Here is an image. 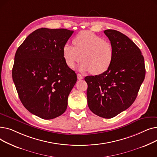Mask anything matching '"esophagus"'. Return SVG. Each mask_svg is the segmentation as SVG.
Here are the masks:
<instances>
[{
    "mask_svg": "<svg viewBox=\"0 0 157 157\" xmlns=\"http://www.w3.org/2000/svg\"><path fill=\"white\" fill-rule=\"evenodd\" d=\"M77 77H78V79L79 80L83 79V76H82L81 74H77Z\"/></svg>",
    "mask_w": 157,
    "mask_h": 157,
    "instance_id": "1",
    "label": "esophagus"
}]
</instances>
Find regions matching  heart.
<instances>
[{
	"instance_id": "heart-1",
	"label": "heart",
	"mask_w": 157,
	"mask_h": 157,
	"mask_svg": "<svg viewBox=\"0 0 157 157\" xmlns=\"http://www.w3.org/2000/svg\"><path fill=\"white\" fill-rule=\"evenodd\" d=\"M74 46L66 43L62 48L63 57L69 67L73 68L81 59L78 69L101 74L108 71L114 59L111 43L90 31H83L73 40Z\"/></svg>"
}]
</instances>
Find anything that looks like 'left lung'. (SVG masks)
Returning <instances> with one entry per match:
<instances>
[{
    "instance_id": "left-lung-1",
    "label": "left lung",
    "mask_w": 157,
    "mask_h": 157,
    "mask_svg": "<svg viewBox=\"0 0 157 157\" xmlns=\"http://www.w3.org/2000/svg\"><path fill=\"white\" fill-rule=\"evenodd\" d=\"M114 49L109 69L85 78L90 109L97 116L111 118L133 104L145 78L144 57L132 40L119 31H104Z\"/></svg>"
}]
</instances>
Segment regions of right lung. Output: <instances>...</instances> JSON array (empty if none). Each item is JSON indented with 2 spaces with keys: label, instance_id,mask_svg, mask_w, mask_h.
<instances>
[{
  "label": "right lung",
  "instance_id": "right-lung-1",
  "mask_svg": "<svg viewBox=\"0 0 157 157\" xmlns=\"http://www.w3.org/2000/svg\"><path fill=\"white\" fill-rule=\"evenodd\" d=\"M73 32L40 28L16 50L12 70L16 89L25 108L40 118H55L67 109L77 76L66 65L62 48Z\"/></svg>",
  "mask_w": 157,
  "mask_h": 157
}]
</instances>
